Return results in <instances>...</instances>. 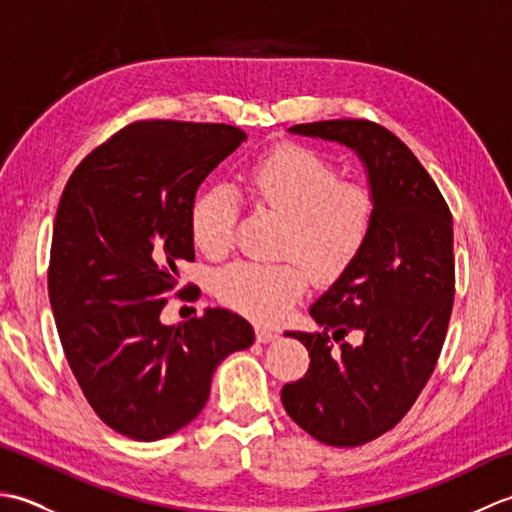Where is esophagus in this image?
<instances>
[{
    "instance_id": "obj_1",
    "label": "esophagus",
    "mask_w": 512,
    "mask_h": 512,
    "mask_svg": "<svg viewBox=\"0 0 512 512\" xmlns=\"http://www.w3.org/2000/svg\"><path fill=\"white\" fill-rule=\"evenodd\" d=\"M255 336H257L259 343H270V341L277 339V332L264 328V325H257V328H255Z\"/></svg>"
}]
</instances>
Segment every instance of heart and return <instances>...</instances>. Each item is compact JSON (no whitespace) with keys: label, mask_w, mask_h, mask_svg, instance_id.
<instances>
[{"label":"heart","mask_w":512,"mask_h":512,"mask_svg":"<svg viewBox=\"0 0 512 512\" xmlns=\"http://www.w3.org/2000/svg\"><path fill=\"white\" fill-rule=\"evenodd\" d=\"M250 200L288 217L284 255L317 279H334L354 262L374 222V198L361 182L341 180L332 162L303 145H281L246 171ZM237 204L226 187L206 189L191 209V235L202 253L220 257L233 244ZM299 262H237L215 277L222 303L257 321H279L308 288Z\"/></svg>","instance_id":"b5f03b06"}]
</instances>
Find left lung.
Instances as JSON below:
<instances>
[{
  "mask_svg": "<svg viewBox=\"0 0 512 512\" xmlns=\"http://www.w3.org/2000/svg\"><path fill=\"white\" fill-rule=\"evenodd\" d=\"M290 132L356 151L374 222L354 262L310 306L321 332H286L308 347L310 367L284 385L281 402L319 442L361 447L405 418L436 369L455 295L453 217L427 169L387 127L339 118ZM350 333L356 346L344 341Z\"/></svg>",
  "mask_w": 512,
  "mask_h": 512,
  "instance_id": "1",
  "label": "left lung"
}]
</instances>
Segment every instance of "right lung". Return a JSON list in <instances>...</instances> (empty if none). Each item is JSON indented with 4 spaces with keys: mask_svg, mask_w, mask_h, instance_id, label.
<instances>
[{
    "mask_svg": "<svg viewBox=\"0 0 512 512\" xmlns=\"http://www.w3.org/2000/svg\"><path fill=\"white\" fill-rule=\"evenodd\" d=\"M242 140L233 125L138 121L85 156L61 193L48 268L54 323L96 416L132 440L189 424L215 367L255 341L226 308L160 321L180 262L195 259V191Z\"/></svg>",
    "mask_w": 512,
    "mask_h": 512,
    "instance_id": "obj_1",
    "label": "right lung"
}]
</instances>
